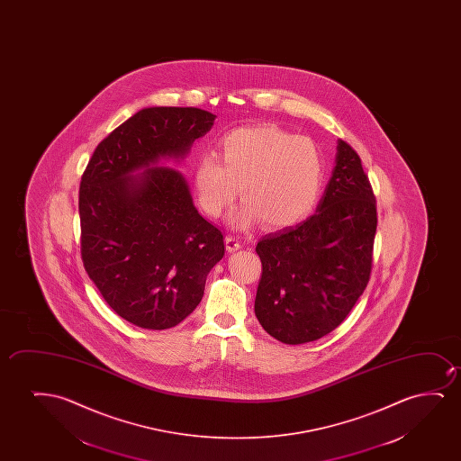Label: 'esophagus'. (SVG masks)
Returning a JSON list of instances; mask_svg holds the SVG:
<instances>
[{
	"mask_svg": "<svg viewBox=\"0 0 461 461\" xmlns=\"http://www.w3.org/2000/svg\"><path fill=\"white\" fill-rule=\"evenodd\" d=\"M225 244H227L228 252H236V250H240V247H242L240 238L238 236H231V234H228L227 238H225Z\"/></svg>",
	"mask_w": 461,
	"mask_h": 461,
	"instance_id": "34e87169",
	"label": "esophagus"
}]
</instances>
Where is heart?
Here are the masks:
<instances>
[{
	"mask_svg": "<svg viewBox=\"0 0 461 461\" xmlns=\"http://www.w3.org/2000/svg\"><path fill=\"white\" fill-rule=\"evenodd\" d=\"M324 160L320 148L271 124L240 127L221 141L217 158L204 156L194 171L200 208L223 214L244 198L231 223L249 228L261 219L272 228L290 227L313 211L321 195Z\"/></svg>",
	"mask_w": 461,
	"mask_h": 461,
	"instance_id": "obj_1",
	"label": "heart"
}]
</instances>
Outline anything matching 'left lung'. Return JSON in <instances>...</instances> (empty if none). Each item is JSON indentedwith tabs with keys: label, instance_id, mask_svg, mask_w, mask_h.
Masks as SVG:
<instances>
[{
	"label": "left lung",
	"instance_id": "obj_1",
	"mask_svg": "<svg viewBox=\"0 0 461 461\" xmlns=\"http://www.w3.org/2000/svg\"><path fill=\"white\" fill-rule=\"evenodd\" d=\"M376 223V198L360 158L339 140L315 214L257 246L263 272L255 315L266 332L301 345L340 326L370 280Z\"/></svg>",
	"mask_w": 461,
	"mask_h": 461
}]
</instances>
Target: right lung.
Wrapping results in <instances>:
<instances>
[{
  "label": "right lung",
  "instance_id": "1",
  "mask_svg": "<svg viewBox=\"0 0 461 461\" xmlns=\"http://www.w3.org/2000/svg\"><path fill=\"white\" fill-rule=\"evenodd\" d=\"M215 114L195 107L140 110L89 158L78 194L82 259L112 309L135 326L162 330L196 309L223 234L194 204L179 171Z\"/></svg>",
  "mask_w": 461,
  "mask_h": 461
}]
</instances>
